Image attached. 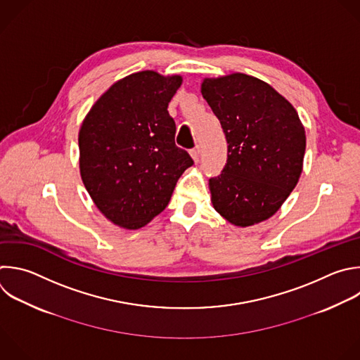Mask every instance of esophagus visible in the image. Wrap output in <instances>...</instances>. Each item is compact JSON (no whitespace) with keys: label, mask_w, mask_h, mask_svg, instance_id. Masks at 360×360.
<instances>
[{"label":"esophagus","mask_w":360,"mask_h":360,"mask_svg":"<svg viewBox=\"0 0 360 360\" xmlns=\"http://www.w3.org/2000/svg\"><path fill=\"white\" fill-rule=\"evenodd\" d=\"M191 157H192V160H193L195 162L199 161V157H200V150H199V147L191 150Z\"/></svg>","instance_id":"34e87169"}]
</instances>
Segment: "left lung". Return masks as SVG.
<instances>
[{"label":"left lung","mask_w":360,"mask_h":360,"mask_svg":"<svg viewBox=\"0 0 360 360\" xmlns=\"http://www.w3.org/2000/svg\"><path fill=\"white\" fill-rule=\"evenodd\" d=\"M200 91L227 141V162L209 179L214 210L238 227L267 220L302 172L307 139L297 110L269 83L245 73L206 77Z\"/></svg>","instance_id":"1"}]
</instances>
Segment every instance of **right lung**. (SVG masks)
Wrapping results in <instances>:
<instances>
[{
    "mask_svg": "<svg viewBox=\"0 0 360 360\" xmlns=\"http://www.w3.org/2000/svg\"><path fill=\"white\" fill-rule=\"evenodd\" d=\"M181 84L179 75H129L111 84L83 120L82 181L96 207L120 227L137 230L150 223L193 165L175 146L176 127L167 110Z\"/></svg>",
    "mask_w": 360,
    "mask_h": 360,
    "instance_id": "1",
    "label": "right lung"
}]
</instances>
